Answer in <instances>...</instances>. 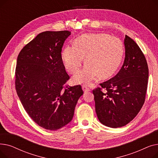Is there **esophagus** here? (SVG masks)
I'll use <instances>...</instances> for the list:
<instances>
[{
  "instance_id": "1",
  "label": "esophagus",
  "mask_w": 158,
  "mask_h": 158,
  "mask_svg": "<svg viewBox=\"0 0 158 158\" xmlns=\"http://www.w3.org/2000/svg\"><path fill=\"white\" fill-rule=\"evenodd\" d=\"M82 89H83V91L85 92H89V91H90V89L89 88H88V85H82Z\"/></svg>"
}]
</instances>
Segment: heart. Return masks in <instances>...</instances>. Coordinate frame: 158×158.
I'll list each match as a JSON object with an SVG mask.
<instances>
[{"instance_id": "obj_1", "label": "heart", "mask_w": 158, "mask_h": 158, "mask_svg": "<svg viewBox=\"0 0 158 158\" xmlns=\"http://www.w3.org/2000/svg\"><path fill=\"white\" fill-rule=\"evenodd\" d=\"M123 55L120 39L104 33L86 34L74 41V45L66 46L62 59L66 69L71 73L78 71L84 61L86 64L73 77L79 84H89L100 76L108 78L117 70Z\"/></svg>"}]
</instances>
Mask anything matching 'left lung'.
Returning <instances> with one entry per match:
<instances>
[{"label": "left lung", "mask_w": 158, "mask_h": 158, "mask_svg": "<svg viewBox=\"0 0 158 158\" xmlns=\"http://www.w3.org/2000/svg\"><path fill=\"white\" fill-rule=\"evenodd\" d=\"M126 56L118 73L93 90L97 117L103 125L121 127L138 114L144 104L148 69L135 41L126 35Z\"/></svg>", "instance_id": "1"}]
</instances>
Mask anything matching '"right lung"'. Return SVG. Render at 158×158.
Wrapping results in <instances>:
<instances>
[{
    "instance_id": "add662e5",
    "label": "right lung",
    "mask_w": 158,
    "mask_h": 158,
    "mask_svg": "<svg viewBox=\"0 0 158 158\" xmlns=\"http://www.w3.org/2000/svg\"><path fill=\"white\" fill-rule=\"evenodd\" d=\"M69 31L40 33L20 52L15 70V88L23 108L38 126L55 131L68 124L83 94L81 85H64L61 50Z\"/></svg>"
}]
</instances>
